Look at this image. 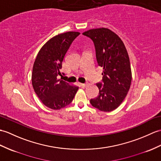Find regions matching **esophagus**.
Segmentation results:
<instances>
[{
	"mask_svg": "<svg viewBox=\"0 0 161 161\" xmlns=\"http://www.w3.org/2000/svg\"><path fill=\"white\" fill-rule=\"evenodd\" d=\"M87 84H80V86L81 88H85Z\"/></svg>",
	"mask_w": 161,
	"mask_h": 161,
	"instance_id": "obj_1",
	"label": "esophagus"
}]
</instances>
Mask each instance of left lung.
<instances>
[{"mask_svg": "<svg viewBox=\"0 0 161 161\" xmlns=\"http://www.w3.org/2000/svg\"><path fill=\"white\" fill-rule=\"evenodd\" d=\"M82 34L93 41L97 61L103 68L102 82L97 84L99 95L90 102L101 111H113L124 100L131 85L128 51L121 38L109 29H90Z\"/></svg>", "mask_w": 161, "mask_h": 161, "instance_id": "1", "label": "left lung"}]
</instances>
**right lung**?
<instances>
[{
	"label": "right lung",
	"mask_w": 161,
	"mask_h": 161,
	"mask_svg": "<svg viewBox=\"0 0 161 161\" xmlns=\"http://www.w3.org/2000/svg\"><path fill=\"white\" fill-rule=\"evenodd\" d=\"M80 34L69 31L54 36L41 48L33 64V88L44 105L51 109L59 110L69 105L79 88L58 76L62 75L60 69L67 51Z\"/></svg>",
	"instance_id": "add662e5"
}]
</instances>
